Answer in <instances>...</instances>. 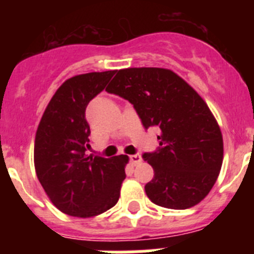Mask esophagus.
<instances>
[{
  "instance_id": "esophagus-1",
  "label": "esophagus",
  "mask_w": 254,
  "mask_h": 254,
  "mask_svg": "<svg viewBox=\"0 0 254 254\" xmlns=\"http://www.w3.org/2000/svg\"><path fill=\"white\" fill-rule=\"evenodd\" d=\"M129 160H131L132 165H137V164H140L141 161H142V156H141L140 154L131 155V158H129Z\"/></svg>"
}]
</instances>
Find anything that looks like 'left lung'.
<instances>
[{
    "mask_svg": "<svg viewBox=\"0 0 254 254\" xmlns=\"http://www.w3.org/2000/svg\"><path fill=\"white\" fill-rule=\"evenodd\" d=\"M105 90L133 104L145 128H160V147L143 154L154 169L145 186L151 202L174 210L201 202L219 177L224 142L199 94L172 69L159 67L120 69Z\"/></svg>",
    "mask_w": 254,
    "mask_h": 254,
    "instance_id": "8db88e82",
    "label": "left lung"
}]
</instances>
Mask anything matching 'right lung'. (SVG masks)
I'll return each instance as SVG.
<instances>
[{
	"mask_svg": "<svg viewBox=\"0 0 254 254\" xmlns=\"http://www.w3.org/2000/svg\"><path fill=\"white\" fill-rule=\"evenodd\" d=\"M114 71L67 78L52 96L35 134L34 167L51 202L64 214L93 217L113 207L129 158L87 156L90 127L85 111Z\"/></svg>",
	"mask_w": 254,
	"mask_h": 254,
	"instance_id": "obj_1",
	"label": "right lung"
}]
</instances>
